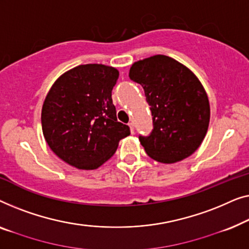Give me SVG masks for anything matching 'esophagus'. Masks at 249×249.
I'll use <instances>...</instances> for the list:
<instances>
[{
    "instance_id": "esophagus-1",
    "label": "esophagus",
    "mask_w": 249,
    "mask_h": 249,
    "mask_svg": "<svg viewBox=\"0 0 249 249\" xmlns=\"http://www.w3.org/2000/svg\"><path fill=\"white\" fill-rule=\"evenodd\" d=\"M128 126H129V129H131L132 134H134V125H133V123H128Z\"/></svg>"
}]
</instances>
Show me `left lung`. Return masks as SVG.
<instances>
[{"instance_id": "obj_1", "label": "left lung", "mask_w": 249, "mask_h": 249, "mask_svg": "<svg viewBox=\"0 0 249 249\" xmlns=\"http://www.w3.org/2000/svg\"><path fill=\"white\" fill-rule=\"evenodd\" d=\"M128 76L143 87L152 113L151 135L139 138L150 158L175 163L193 155L205 138L211 114L197 76L166 55L134 62Z\"/></svg>"}]
</instances>
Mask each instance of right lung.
<instances>
[{
	"mask_svg": "<svg viewBox=\"0 0 249 249\" xmlns=\"http://www.w3.org/2000/svg\"><path fill=\"white\" fill-rule=\"evenodd\" d=\"M120 75L104 64L75 66L58 76L41 108L48 146L76 169L99 168L116 152L129 127L117 122L111 90Z\"/></svg>",
	"mask_w": 249,
	"mask_h": 249,
	"instance_id": "right-lung-1",
	"label": "right lung"
}]
</instances>
